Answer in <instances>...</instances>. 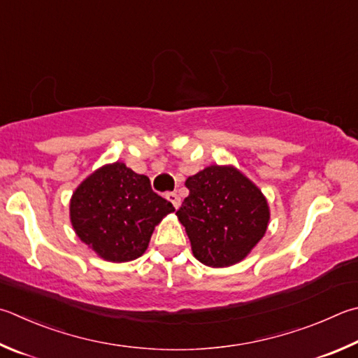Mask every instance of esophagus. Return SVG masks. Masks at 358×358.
<instances>
[{
	"label": "esophagus",
	"instance_id": "obj_1",
	"mask_svg": "<svg viewBox=\"0 0 358 358\" xmlns=\"http://www.w3.org/2000/svg\"><path fill=\"white\" fill-rule=\"evenodd\" d=\"M166 197H167V200L171 201V203H172L175 208H178V206L181 205V199L178 197L177 192H169Z\"/></svg>",
	"mask_w": 358,
	"mask_h": 358
}]
</instances>
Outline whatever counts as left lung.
Segmentation results:
<instances>
[{
  "label": "left lung",
  "mask_w": 358,
  "mask_h": 358,
  "mask_svg": "<svg viewBox=\"0 0 358 358\" xmlns=\"http://www.w3.org/2000/svg\"><path fill=\"white\" fill-rule=\"evenodd\" d=\"M185 185L189 196L177 211L194 257L210 268H229L264 236L271 210L262 189L235 166H208Z\"/></svg>",
  "instance_id": "8db88e82"
}]
</instances>
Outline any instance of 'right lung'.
<instances>
[{
    "label": "right lung",
    "instance_id": "add662e5",
    "mask_svg": "<svg viewBox=\"0 0 358 358\" xmlns=\"http://www.w3.org/2000/svg\"><path fill=\"white\" fill-rule=\"evenodd\" d=\"M173 211L171 201L152 191L148 177L120 161L96 169L70 199V222L76 236L111 263L139 258L155 227Z\"/></svg>",
    "mask_w": 358,
    "mask_h": 358
}]
</instances>
